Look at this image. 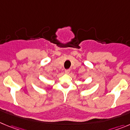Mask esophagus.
I'll return each mask as SVG.
<instances>
[{
    "label": "esophagus",
    "mask_w": 130,
    "mask_h": 130,
    "mask_svg": "<svg viewBox=\"0 0 130 130\" xmlns=\"http://www.w3.org/2000/svg\"><path fill=\"white\" fill-rule=\"evenodd\" d=\"M70 71H71V70L70 69H66L65 71V74H69V72H70Z\"/></svg>",
    "instance_id": "esophagus-1"
}]
</instances>
